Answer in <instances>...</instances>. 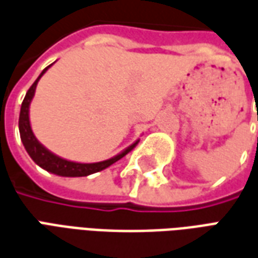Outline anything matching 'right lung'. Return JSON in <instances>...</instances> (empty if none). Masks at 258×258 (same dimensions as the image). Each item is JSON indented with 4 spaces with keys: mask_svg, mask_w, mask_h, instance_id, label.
Listing matches in <instances>:
<instances>
[{
    "mask_svg": "<svg viewBox=\"0 0 258 258\" xmlns=\"http://www.w3.org/2000/svg\"><path fill=\"white\" fill-rule=\"evenodd\" d=\"M52 64H49L48 68H45L41 72V74L38 76V79L33 83L29 91L26 92V96L23 102H22V107H20L19 114V133L20 140L23 142L26 152L29 153V156L33 159V162L36 163L37 166H40L44 170H47L48 173H52L55 175H60V177H87L90 174L98 173L105 170L109 166H112L113 163H116L120 160L121 157H124L128 153L131 149H134L135 145L140 142V140L135 141L134 144H131L128 148H125L124 151H121L116 156L110 157L107 160L98 163H77L72 162V160H66L63 157L56 156L55 153L51 151H48L45 146L42 145L40 141L37 140L36 135L33 133L30 125V117H29V112H30V103L34 98L36 94V87L38 84V81L41 79L44 73L47 72L48 69L51 68Z\"/></svg>",
    "mask_w": 258,
    "mask_h": 258,
    "instance_id": "right-lung-1",
    "label": "right lung"
}]
</instances>
